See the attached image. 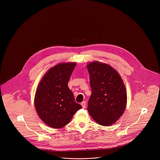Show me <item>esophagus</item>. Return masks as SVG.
<instances>
[{
	"label": "esophagus",
	"mask_w": 160,
	"mask_h": 160,
	"mask_svg": "<svg viewBox=\"0 0 160 160\" xmlns=\"http://www.w3.org/2000/svg\"><path fill=\"white\" fill-rule=\"evenodd\" d=\"M81 105L82 106L83 108H85V105H86V102L85 101H83L82 103H81Z\"/></svg>",
	"instance_id": "esophagus-1"
}]
</instances>
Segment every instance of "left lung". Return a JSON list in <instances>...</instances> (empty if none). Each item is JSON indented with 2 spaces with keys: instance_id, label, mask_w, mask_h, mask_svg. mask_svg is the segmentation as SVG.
Instances as JSON below:
<instances>
[{
  "instance_id": "left-lung-1",
  "label": "left lung",
  "mask_w": 160,
  "mask_h": 160,
  "mask_svg": "<svg viewBox=\"0 0 160 160\" xmlns=\"http://www.w3.org/2000/svg\"><path fill=\"white\" fill-rule=\"evenodd\" d=\"M92 94L87 109L96 123L111 125L123 115L127 105V92L118 73L111 66L98 61L87 66Z\"/></svg>"
}]
</instances>
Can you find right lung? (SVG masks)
<instances>
[{"label": "right lung", "instance_id": "right-lung-1", "mask_svg": "<svg viewBox=\"0 0 160 160\" xmlns=\"http://www.w3.org/2000/svg\"><path fill=\"white\" fill-rule=\"evenodd\" d=\"M76 62L59 63L49 69L37 87L35 107L40 119L48 126L60 128L70 123L82 107L75 101L68 86Z\"/></svg>", "mask_w": 160, "mask_h": 160}]
</instances>
